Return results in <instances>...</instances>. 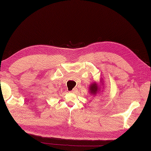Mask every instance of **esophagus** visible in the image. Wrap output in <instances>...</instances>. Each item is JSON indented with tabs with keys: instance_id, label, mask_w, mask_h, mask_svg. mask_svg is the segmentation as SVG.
Segmentation results:
<instances>
[{
	"instance_id": "obj_1",
	"label": "esophagus",
	"mask_w": 151,
	"mask_h": 151,
	"mask_svg": "<svg viewBox=\"0 0 151 151\" xmlns=\"http://www.w3.org/2000/svg\"><path fill=\"white\" fill-rule=\"evenodd\" d=\"M76 92V89H73L72 90L70 91V92H71V93H75Z\"/></svg>"
}]
</instances>
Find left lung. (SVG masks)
<instances>
[{"instance_id":"left-lung-1","label":"left lung","mask_w":151,"mask_h":151,"mask_svg":"<svg viewBox=\"0 0 151 151\" xmlns=\"http://www.w3.org/2000/svg\"><path fill=\"white\" fill-rule=\"evenodd\" d=\"M100 82V84L99 83H96V81H94V83H91L90 85V88H89V93H90V94L92 96H96L98 93H100L102 92L104 88V81H103V79L101 78L100 81H99ZM101 85L103 86L102 87ZM98 96V95H97Z\"/></svg>"}]
</instances>
